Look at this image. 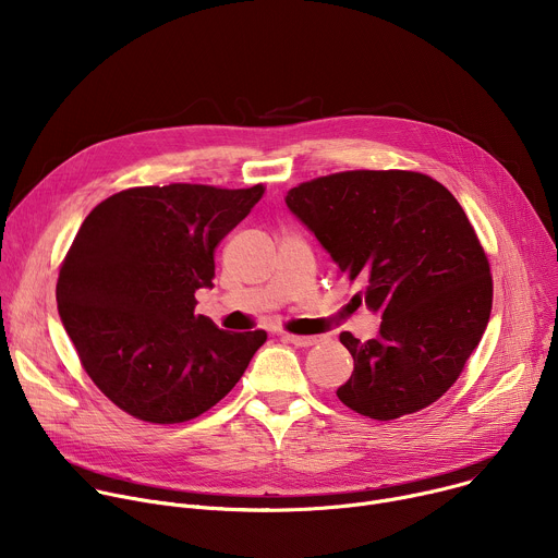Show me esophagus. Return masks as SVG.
Segmentation results:
<instances>
[{"label": "esophagus", "mask_w": 558, "mask_h": 558, "mask_svg": "<svg viewBox=\"0 0 558 558\" xmlns=\"http://www.w3.org/2000/svg\"><path fill=\"white\" fill-rule=\"evenodd\" d=\"M280 338H282L284 342L295 344V347H311V344H315V340H317V338H311V336H293V333H280Z\"/></svg>", "instance_id": "esophagus-1"}]
</instances>
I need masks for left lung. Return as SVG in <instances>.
I'll return each mask as SVG.
<instances>
[{
	"instance_id": "1",
	"label": "left lung",
	"mask_w": 558,
	"mask_h": 558,
	"mask_svg": "<svg viewBox=\"0 0 558 558\" xmlns=\"http://www.w3.org/2000/svg\"><path fill=\"white\" fill-rule=\"evenodd\" d=\"M287 205L381 313L375 340L340 333L355 364L340 402L377 422L437 402L493 308L490 263L457 198L422 172L351 170L300 183Z\"/></svg>"
}]
</instances>
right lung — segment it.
Instances as JSON below:
<instances>
[{
  "mask_svg": "<svg viewBox=\"0 0 558 558\" xmlns=\"http://www.w3.org/2000/svg\"><path fill=\"white\" fill-rule=\"evenodd\" d=\"M263 194V183L130 187L78 227L59 267V315L84 371L128 415H203L265 344L263 329L227 333L194 313V293L214 280V250Z\"/></svg>",
  "mask_w": 558,
  "mask_h": 558,
  "instance_id": "add662e5",
  "label": "right lung"
}]
</instances>
